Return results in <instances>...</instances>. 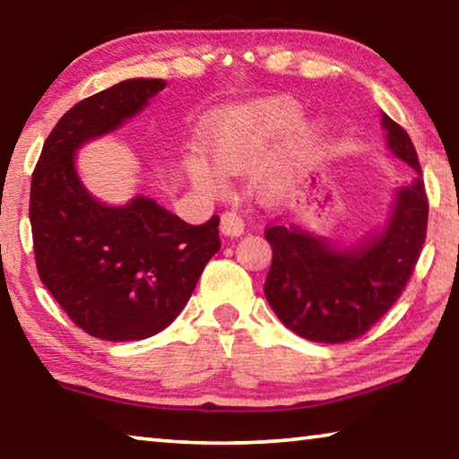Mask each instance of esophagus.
Wrapping results in <instances>:
<instances>
[{
	"label": "esophagus",
	"instance_id": "esophagus-1",
	"mask_svg": "<svg viewBox=\"0 0 459 459\" xmlns=\"http://www.w3.org/2000/svg\"><path fill=\"white\" fill-rule=\"evenodd\" d=\"M221 232L224 237H240L245 232V222L237 212H224L221 216Z\"/></svg>",
	"mask_w": 459,
	"mask_h": 459
}]
</instances>
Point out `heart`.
Returning a JSON list of instances; mask_svg holds the SVG:
<instances>
[{
  "instance_id": "1",
  "label": "heart",
  "mask_w": 459,
  "mask_h": 459,
  "mask_svg": "<svg viewBox=\"0 0 459 459\" xmlns=\"http://www.w3.org/2000/svg\"><path fill=\"white\" fill-rule=\"evenodd\" d=\"M277 164L261 184L263 198L275 200L287 190L293 178L304 169L320 145V127L312 121H299V108L290 100L271 99L248 105L216 121L206 142L204 158L186 161V176L202 194L216 196L222 192L218 176H243L257 168L265 158L271 143L284 134Z\"/></svg>"
}]
</instances>
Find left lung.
<instances>
[{
  "instance_id": "8db88e82",
  "label": "left lung",
  "mask_w": 459,
  "mask_h": 459,
  "mask_svg": "<svg viewBox=\"0 0 459 459\" xmlns=\"http://www.w3.org/2000/svg\"><path fill=\"white\" fill-rule=\"evenodd\" d=\"M385 145L415 169V178L393 194L383 227L354 243L316 237L299 224L271 227L273 248L265 298L285 328L298 336L340 344L362 336L405 290L427 232L425 186L407 131L380 115Z\"/></svg>"
}]
</instances>
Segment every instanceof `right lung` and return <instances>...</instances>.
I'll list each match as a JSON object with an SVG mask.
<instances>
[{"mask_svg": "<svg viewBox=\"0 0 459 459\" xmlns=\"http://www.w3.org/2000/svg\"><path fill=\"white\" fill-rule=\"evenodd\" d=\"M166 84L129 79L81 100L52 129L32 174L38 273L68 317L100 340H143L168 328L221 248L219 216L188 224L147 196L107 204L76 169L84 145L137 117Z\"/></svg>", "mask_w": 459, "mask_h": 459, "instance_id": "obj_1", "label": "right lung"}]
</instances>
